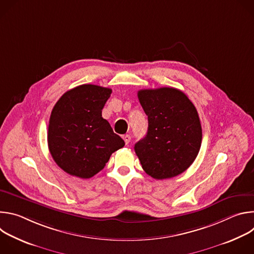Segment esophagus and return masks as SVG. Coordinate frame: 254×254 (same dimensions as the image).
<instances>
[{
	"instance_id": "34e87169",
	"label": "esophagus",
	"mask_w": 254,
	"mask_h": 254,
	"mask_svg": "<svg viewBox=\"0 0 254 254\" xmlns=\"http://www.w3.org/2000/svg\"><path fill=\"white\" fill-rule=\"evenodd\" d=\"M123 138H124L126 144H128V143H129V141H130V135H129V134H125V135L123 136Z\"/></svg>"
}]
</instances>
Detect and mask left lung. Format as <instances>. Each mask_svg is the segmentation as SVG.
<instances>
[{
  "mask_svg": "<svg viewBox=\"0 0 254 254\" xmlns=\"http://www.w3.org/2000/svg\"><path fill=\"white\" fill-rule=\"evenodd\" d=\"M137 97L149 122L147 135L134 144L143 171L157 180L182 174L201 148L196 107L183 91L173 87L141 89Z\"/></svg>",
  "mask_w": 254,
  "mask_h": 254,
  "instance_id": "obj_1",
  "label": "left lung"
}]
</instances>
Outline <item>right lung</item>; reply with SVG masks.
Here are the masks:
<instances>
[{
	"label": "right lung",
	"mask_w": 254,
	"mask_h": 254,
	"mask_svg": "<svg viewBox=\"0 0 254 254\" xmlns=\"http://www.w3.org/2000/svg\"><path fill=\"white\" fill-rule=\"evenodd\" d=\"M112 89L82 84L66 91L54 105L48 127V148L67 174L88 179L101 171L113 153L125 146L101 116Z\"/></svg>",
	"instance_id": "1"
}]
</instances>
